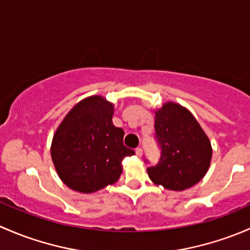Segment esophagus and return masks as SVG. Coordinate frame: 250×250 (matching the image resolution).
Masks as SVG:
<instances>
[{"mask_svg": "<svg viewBox=\"0 0 250 250\" xmlns=\"http://www.w3.org/2000/svg\"><path fill=\"white\" fill-rule=\"evenodd\" d=\"M136 155L138 156V158H141V156H142V154H143V150H142V148H136Z\"/></svg>", "mask_w": 250, "mask_h": 250, "instance_id": "esophagus-1", "label": "esophagus"}]
</instances>
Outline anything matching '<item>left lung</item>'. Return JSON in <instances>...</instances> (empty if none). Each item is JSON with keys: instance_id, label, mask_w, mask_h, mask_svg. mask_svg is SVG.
<instances>
[{"instance_id": "1", "label": "left lung", "mask_w": 250, "mask_h": 250, "mask_svg": "<svg viewBox=\"0 0 250 250\" xmlns=\"http://www.w3.org/2000/svg\"><path fill=\"white\" fill-rule=\"evenodd\" d=\"M155 138L161 149L160 159L155 166L146 168L154 184L182 191L205 177L212 159V146L187 108L167 102L156 110Z\"/></svg>"}]
</instances>
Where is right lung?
<instances>
[{"label": "right lung", "mask_w": 250, "mask_h": 250, "mask_svg": "<svg viewBox=\"0 0 250 250\" xmlns=\"http://www.w3.org/2000/svg\"><path fill=\"white\" fill-rule=\"evenodd\" d=\"M114 106L102 96L76 104L56 130L51 159L61 181L76 191L90 194L114 184L122 161L135 154L123 143L124 130L113 125Z\"/></svg>", "instance_id": "right-lung-1"}]
</instances>
